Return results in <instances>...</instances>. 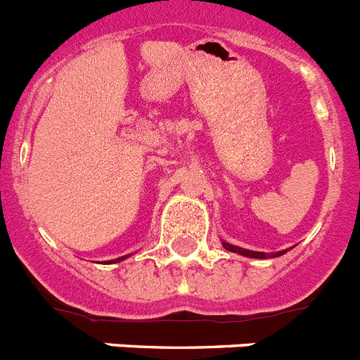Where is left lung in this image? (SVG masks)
<instances>
[{"label":"left lung","instance_id":"8db88e82","mask_svg":"<svg viewBox=\"0 0 360 360\" xmlns=\"http://www.w3.org/2000/svg\"><path fill=\"white\" fill-rule=\"evenodd\" d=\"M222 248L228 249V251H231V252H236V255H242V257H245V258H258V260H264V258H276V257H281V255H285V252H287V249H283V251H278V252L251 251V249L238 248V245H233V244H229V242H224V240H222Z\"/></svg>","mask_w":360,"mask_h":360}]
</instances>
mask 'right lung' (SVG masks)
<instances>
[{
    "instance_id": "obj_1",
    "label": "right lung",
    "mask_w": 360,
    "mask_h": 360,
    "mask_svg": "<svg viewBox=\"0 0 360 360\" xmlns=\"http://www.w3.org/2000/svg\"><path fill=\"white\" fill-rule=\"evenodd\" d=\"M129 257H131V255H125V257L116 258V260H109V262H105V264H116V262H122V260H125V258H129Z\"/></svg>"
}]
</instances>
